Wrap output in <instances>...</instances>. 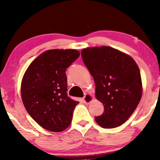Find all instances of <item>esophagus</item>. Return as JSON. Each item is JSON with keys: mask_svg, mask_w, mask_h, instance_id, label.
Returning a JSON list of instances; mask_svg holds the SVG:
<instances>
[{"mask_svg": "<svg viewBox=\"0 0 160 160\" xmlns=\"http://www.w3.org/2000/svg\"><path fill=\"white\" fill-rule=\"evenodd\" d=\"M92 100H93V96L90 93H86L83 98V102L86 103V104H89L90 102H91Z\"/></svg>", "mask_w": 160, "mask_h": 160, "instance_id": "1", "label": "esophagus"}]
</instances>
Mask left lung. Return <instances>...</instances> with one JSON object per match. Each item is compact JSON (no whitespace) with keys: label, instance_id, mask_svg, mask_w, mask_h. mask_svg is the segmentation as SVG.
<instances>
[{"label":"left lung","instance_id":"obj_1","mask_svg":"<svg viewBox=\"0 0 160 160\" xmlns=\"http://www.w3.org/2000/svg\"><path fill=\"white\" fill-rule=\"evenodd\" d=\"M81 56L93 77L97 99L104 108L95 121L104 128L120 126L136 109L142 94L138 65L128 55L109 46L83 49Z\"/></svg>","mask_w":160,"mask_h":160}]
</instances>
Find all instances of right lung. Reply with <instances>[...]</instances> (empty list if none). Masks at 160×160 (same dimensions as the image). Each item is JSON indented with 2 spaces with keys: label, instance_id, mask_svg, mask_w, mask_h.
<instances>
[{
  "label": "right lung",
  "instance_id": "add662e5",
  "mask_svg": "<svg viewBox=\"0 0 160 160\" xmlns=\"http://www.w3.org/2000/svg\"><path fill=\"white\" fill-rule=\"evenodd\" d=\"M80 56L76 49H50L38 56L22 78L21 93L29 115L45 129L65 130L78 101L67 96L66 70Z\"/></svg>",
  "mask_w": 160,
  "mask_h": 160
}]
</instances>
